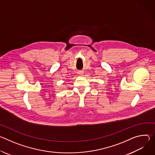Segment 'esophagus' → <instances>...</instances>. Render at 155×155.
I'll return each mask as SVG.
<instances>
[{"mask_svg": "<svg viewBox=\"0 0 155 155\" xmlns=\"http://www.w3.org/2000/svg\"><path fill=\"white\" fill-rule=\"evenodd\" d=\"M78 74H79L80 75H83L84 74V72H83V71H80V72H78Z\"/></svg>", "mask_w": 155, "mask_h": 155, "instance_id": "1", "label": "esophagus"}]
</instances>
